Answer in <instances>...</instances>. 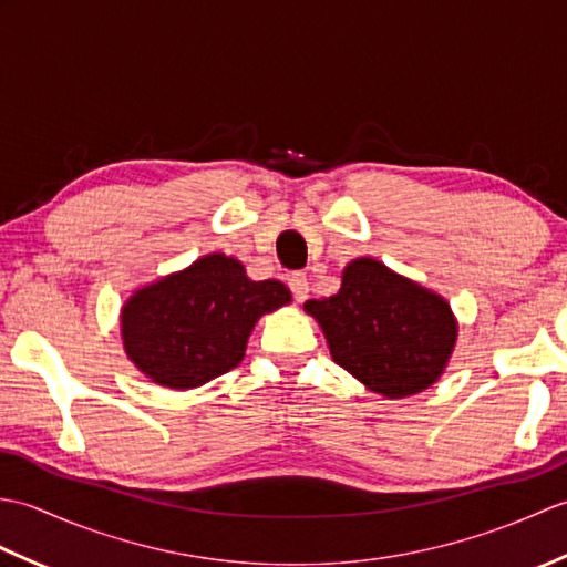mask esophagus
I'll list each match as a JSON object with an SVG mask.
<instances>
[{
    "label": "esophagus",
    "mask_w": 567,
    "mask_h": 567,
    "mask_svg": "<svg viewBox=\"0 0 567 567\" xmlns=\"http://www.w3.org/2000/svg\"><path fill=\"white\" fill-rule=\"evenodd\" d=\"M287 285H290L295 302L302 305L305 299L309 297V280H307V275H302V272H295V275L290 277V282H287Z\"/></svg>",
    "instance_id": "esophagus-1"
}]
</instances>
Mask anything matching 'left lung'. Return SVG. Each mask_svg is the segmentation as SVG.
Here are the masks:
<instances>
[{
	"label": "left lung",
	"instance_id": "obj_1",
	"mask_svg": "<svg viewBox=\"0 0 567 567\" xmlns=\"http://www.w3.org/2000/svg\"><path fill=\"white\" fill-rule=\"evenodd\" d=\"M305 311L327 336L336 365L388 400L436 384L455 351L451 305L375 258L348 262L341 290L309 299Z\"/></svg>",
	"mask_w": 567,
	"mask_h": 567
}]
</instances>
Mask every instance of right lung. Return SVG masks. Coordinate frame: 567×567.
I'll return each mask as SVG.
<instances>
[{
    "label": "right lung",
    "mask_w": 567,
    "mask_h": 567,
    "mask_svg": "<svg viewBox=\"0 0 567 567\" xmlns=\"http://www.w3.org/2000/svg\"><path fill=\"white\" fill-rule=\"evenodd\" d=\"M290 302L280 280H250L244 262L209 252L126 299L124 351L161 388L195 390L236 368L258 319Z\"/></svg>",
    "instance_id": "1"
}]
</instances>
